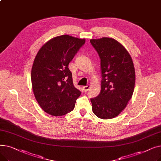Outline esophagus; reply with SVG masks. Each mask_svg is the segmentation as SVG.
Wrapping results in <instances>:
<instances>
[{
    "label": "esophagus",
    "instance_id": "1",
    "mask_svg": "<svg viewBox=\"0 0 161 161\" xmlns=\"http://www.w3.org/2000/svg\"><path fill=\"white\" fill-rule=\"evenodd\" d=\"M89 88H90V85H87L83 87V90L84 92H87L89 89Z\"/></svg>",
    "mask_w": 161,
    "mask_h": 161
}]
</instances>
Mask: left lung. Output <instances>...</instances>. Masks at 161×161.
Returning <instances> with one entry per match:
<instances>
[{"instance_id":"8db88e82","label":"left lung","mask_w":161,"mask_h":161,"mask_svg":"<svg viewBox=\"0 0 161 161\" xmlns=\"http://www.w3.org/2000/svg\"><path fill=\"white\" fill-rule=\"evenodd\" d=\"M100 58L101 91L91 98L92 112L100 119H112L126 108L135 85L132 58L124 46L111 38L91 39Z\"/></svg>"}]
</instances>
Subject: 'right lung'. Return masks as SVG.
<instances>
[{"label":"right lung","mask_w":161,"mask_h":161,"mask_svg":"<svg viewBox=\"0 0 161 161\" xmlns=\"http://www.w3.org/2000/svg\"><path fill=\"white\" fill-rule=\"evenodd\" d=\"M85 42L67 35L59 36L47 42L37 53L31 82L35 98L45 112L62 116L74 109L81 91L73 85L69 64Z\"/></svg>","instance_id":"add662e5"}]
</instances>
